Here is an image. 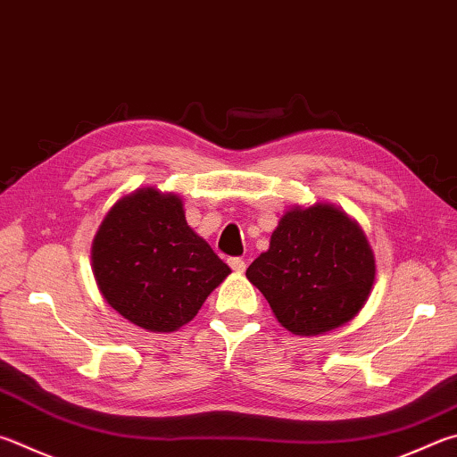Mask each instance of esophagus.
<instances>
[{
    "label": "esophagus",
    "mask_w": 457,
    "mask_h": 457,
    "mask_svg": "<svg viewBox=\"0 0 457 457\" xmlns=\"http://www.w3.org/2000/svg\"><path fill=\"white\" fill-rule=\"evenodd\" d=\"M228 263L234 271H244L245 270V262L242 260V257H229Z\"/></svg>",
    "instance_id": "obj_1"
}]
</instances>
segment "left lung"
<instances>
[{"instance_id":"left-lung-1","label":"left lung","mask_w":457,"mask_h":457,"mask_svg":"<svg viewBox=\"0 0 457 457\" xmlns=\"http://www.w3.org/2000/svg\"><path fill=\"white\" fill-rule=\"evenodd\" d=\"M281 326L318 336L358 313L371 292L376 262L358 223L331 205L287 212L270 250L245 271Z\"/></svg>"}]
</instances>
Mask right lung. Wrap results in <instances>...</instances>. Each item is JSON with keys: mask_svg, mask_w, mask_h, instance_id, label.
<instances>
[{"mask_svg": "<svg viewBox=\"0 0 457 457\" xmlns=\"http://www.w3.org/2000/svg\"><path fill=\"white\" fill-rule=\"evenodd\" d=\"M107 303L149 331L184 326L231 271L187 226L178 195L154 187L121 197L91 247Z\"/></svg>", "mask_w": 457, "mask_h": 457, "instance_id": "obj_1", "label": "right lung"}]
</instances>
